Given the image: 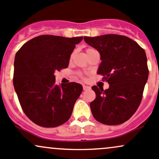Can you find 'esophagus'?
Here are the masks:
<instances>
[{"mask_svg": "<svg viewBox=\"0 0 159 159\" xmlns=\"http://www.w3.org/2000/svg\"><path fill=\"white\" fill-rule=\"evenodd\" d=\"M83 90L84 91H86V90H88V89H90L91 88L89 86H88V85H83Z\"/></svg>", "mask_w": 159, "mask_h": 159, "instance_id": "34e87169", "label": "esophagus"}]
</instances>
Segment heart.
<instances>
[{
  "label": "heart",
  "mask_w": 159,
  "mask_h": 159,
  "mask_svg": "<svg viewBox=\"0 0 159 159\" xmlns=\"http://www.w3.org/2000/svg\"><path fill=\"white\" fill-rule=\"evenodd\" d=\"M92 50H94V49H92V48H89V49H86V53H87V52H89L92 51ZM72 56H73V55H72V56H71V57H72Z\"/></svg>",
  "instance_id": "heart-1"
}]
</instances>
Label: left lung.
Returning <instances> with one entry per match:
<instances>
[{
  "label": "left lung",
  "instance_id": "obj_1",
  "mask_svg": "<svg viewBox=\"0 0 159 159\" xmlns=\"http://www.w3.org/2000/svg\"><path fill=\"white\" fill-rule=\"evenodd\" d=\"M97 49L101 61L98 74L110 87L103 90L94 85L96 98L90 103L94 118L107 125L128 120L140 106L149 76L146 52L137 42L118 34L84 37Z\"/></svg>",
  "mask_w": 159,
  "mask_h": 159
}]
</instances>
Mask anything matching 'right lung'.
I'll return each mask as SVG.
<instances>
[{
  "mask_svg": "<svg viewBox=\"0 0 159 159\" xmlns=\"http://www.w3.org/2000/svg\"><path fill=\"white\" fill-rule=\"evenodd\" d=\"M83 37L41 35L25 43L14 61L13 85L25 115L37 125L55 128L72 114L83 86L56 84V70L68 67L75 45Z\"/></svg>",
  "mask_w": 159,
  "mask_h": 159,
  "instance_id": "right-lung-1",
  "label": "right lung"
}]
</instances>
